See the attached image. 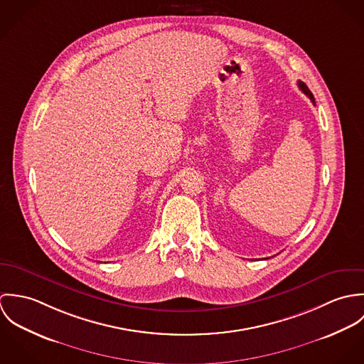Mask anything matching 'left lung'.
Returning <instances> with one entry per match:
<instances>
[{
	"label": "left lung",
	"instance_id": "obj_1",
	"mask_svg": "<svg viewBox=\"0 0 364 364\" xmlns=\"http://www.w3.org/2000/svg\"><path fill=\"white\" fill-rule=\"evenodd\" d=\"M297 84H299V88H300V90H301V91H303V92H304V94H306V95H307V97H309V98L311 100L312 104L315 105V100H314V95H312L311 91L309 90V87H307V85H306L304 82H301V81H299Z\"/></svg>",
	"mask_w": 364,
	"mask_h": 364
}]
</instances>
